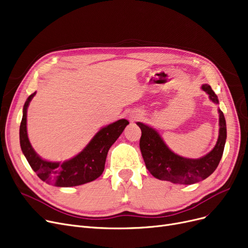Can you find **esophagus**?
I'll return each instance as SVG.
<instances>
[{
	"label": "esophagus",
	"mask_w": 248,
	"mask_h": 248,
	"mask_svg": "<svg viewBox=\"0 0 248 248\" xmlns=\"http://www.w3.org/2000/svg\"><path fill=\"white\" fill-rule=\"evenodd\" d=\"M140 115H141V114H140L139 112H132V113H130V120L131 121H136Z\"/></svg>",
	"instance_id": "1"
}]
</instances>
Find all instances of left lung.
<instances>
[{
    "label": "left lung",
    "mask_w": 248,
    "mask_h": 248,
    "mask_svg": "<svg viewBox=\"0 0 248 248\" xmlns=\"http://www.w3.org/2000/svg\"><path fill=\"white\" fill-rule=\"evenodd\" d=\"M202 89L208 93L214 103H219L217 95L210 85L203 84ZM218 111L220 130L216 146L210 153L199 159L185 158L173 153L153 127L137 123L142 131L140 149L150 173L160 180L179 185H192L209 177L220 163L227 138L224 114L220 109Z\"/></svg>",
    "instance_id": "8db88e82"
}]
</instances>
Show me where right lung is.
Wrapping results in <instances>:
<instances>
[{"mask_svg": "<svg viewBox=\"0 0 248 248\" xmlns=\"http://www.w3.org/2000/svg\"><path fill=\"white\" fill-rule=\"evenodd\" d=\"M34 95L35 92L31 94L23 106L19 136L21 150L37 176L46 184L60 187L81 186L98 178L104 170L109 148L124 132L128 122L123 118L101 127L78 155L62 163L50 162L37 155L27 135V108Z\"/></svg>", "mask_w": 248, "mask_h": 248, "instance_id": "1", "label": "right lung"}]
</instances>
